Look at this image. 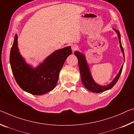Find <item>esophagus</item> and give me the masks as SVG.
<instances>
[{
  "instance_id": "obj_1",
  "label": "esophagus",
  "mask_w": 134,
  "mask_h": 134,
  "mask_svg": "<svg viewBox=\"0 0 134 134\" xmlns=\"http://www.w3.org/2000/svg\"><path fill=\"white\" fill-rule=\"evenodd\" d=\"M78 48V46L76 45V44H73V45L71 46V49L73 51H75L77 50Z\"/></svg>"
}]
</instances>
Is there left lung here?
<instances>
[{
	"mask_svg": "<svg viewBox=\"0 0 134 134\" xmlns=\"http://www.w3.org/2000/svg\"><path fill=\"white\" fill-rule=\"evenodd\" d=\"M114 30L116 31L117 33L118 34V37H119V40L120 48L123 52V54H124V57H125L124 48H123L122 46V43H121L120 34L119 33V31H118L116 29ZM74 54H75V55L77 57V59H78V64H79V70H80L82 82L83 83V85L87 89V90H88L89 91H91V92H93L95 93L103 92L113 88V87L114 86V85H115L117 83V82H118V80L120 77L121 73H122L123 66H124V65H122V67H121L118 75L116 76V77L113 80V82H112L111 83H110L107 86H100L97 84L96 83L94 82V80H93V79L92 77V76H91V73L90 71V69H89V67L88 64H87L85 58V56L83 55L80 54L79 52H77V51H75Z\"/></svg>",
	"mask_w": 134,
	"mask_h": 134,
	"instance_id": "8db88e82",
	"label": "left lung"
}]
</instances>
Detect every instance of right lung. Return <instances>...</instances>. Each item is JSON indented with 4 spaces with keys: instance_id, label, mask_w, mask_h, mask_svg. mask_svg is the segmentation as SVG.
Masks as SVG:
<instances>
[{
    "instance_id": "right-lung-1",
    "label": "right lung",
    "mask_w": 134,
    "mask_h": 134,
    "mask_svg": "<svg viewBox=\"0 0 134 134\" xmlns=\"http://www.w3.org/2000/svg\"><path fill=\"white\" fill-rule=\"evenodd\" d=\"M18 36L15 35L10 52V64L16 83L23 90L40 95L52 91L56 86L59 73L68 56L70 46L57 50L36 69L25 63L18 52Z\"/></svg>"
}]
</instances>
